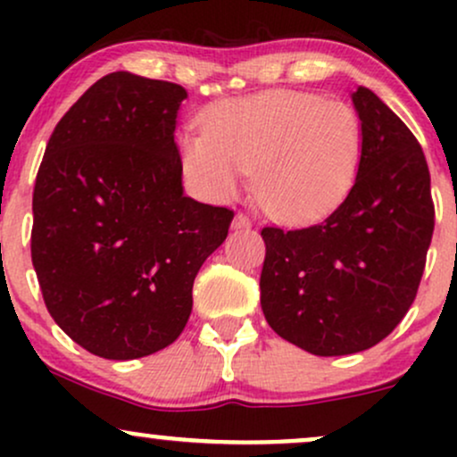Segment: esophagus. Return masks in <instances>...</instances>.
<instances>
[{
  "instance_id": "34e87169",
  "label": "esophagus",
  "mask_w": 457,
  "mask_h": 457,
  "mask_svg": "<svg viewBox=\"0 0 457 457\" xmlns=\"http://www.w3.org/2000/svg\"><path fill=\"white\" fill-rule=\"evenodd\" d=\"M232 229H236V232H243V229H251V219L238 212L234 217V221H232Z\"/></svg>"
}]
</instances>
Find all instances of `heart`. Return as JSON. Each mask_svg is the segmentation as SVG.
Here are the masks:
<instances>
[{
  "label": "heart",
  "instance_id": "b5f03b06",
  "mask_svg": "<svg viewBox=\"0 0 457 457\" xmlns=\"http://www.w3.org/2000/svg\"><path fill=\"white\" fill-rule=\"evenodd\" d=\"M178 144L185 171L208 197L234 199L253 170L266 212L305 225L328 217L350 193L363 133L350 104L279 90L214 104L204 130H182Z\"/></svg>",
  "mask_w": 457,
  "mask_h": 457
}]
</instances>
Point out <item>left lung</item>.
<instances>
[{"label": "left lung", "instance_id": "obj_1", "mask_svg": "<svg viewBox=\"0 0 457 457\" xmlns=\"http://www.w3.org/2000/svg\"><path fill=\"white\" fill-rule=\"evenodd\" d=\"M363 150L345 199L324 221L264 228L262 312L286 342L318 356L385 339L417 296L434 232L429 171L411 129L367 87L353 92Z\"/></svg>", "mask_w": 457, "mask_h": 457}]
</instances>
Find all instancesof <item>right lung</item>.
I'll list each match as a JSON object with an SVG mask.
<instances>
[{
  "label": "right lung",
  "instance_id": "obj_1",
  "mask_svg": "<svg viewBox=\"0 0 457 457\" xmlns=\"http://www.w3.org/2000/svg\"><path fill=\"white\" fill-rule=\"evenodd\" d=\"M182 86L118 71L68 109L34 187L31 262L72 342L112 361L174 344L234 212L185 195Z\"/></svg>",
  "mask_w": 457,
  "mask_h": 457
}]
</instances>
